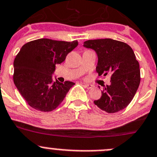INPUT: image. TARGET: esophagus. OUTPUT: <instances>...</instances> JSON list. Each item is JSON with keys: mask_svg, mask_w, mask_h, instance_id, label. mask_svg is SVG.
<instances>
[{"mask_svg": "<svg viewBox=\"0 0 157 157\" xmlns=\"http://www.w3.org/2000/svg\"><path fill=\"white\" fill-rule=\"evenodd\" d=\"M84 86L86 88H87V89H92V87H93V86H92V84H84Z\"/></svg>", "mask_w": 157, "mask_h": 157, "instance_id": "obj_1", "label": "esophagus"}]
</instances>
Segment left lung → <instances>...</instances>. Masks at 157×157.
Wrapping results in <instances>:
<instances>
[{"instance_id": "8db88e82", "label": "left lung", "mask_w": 157, "mask_h": 157, "mask_svg": "<svg viewBox=\"0 0 157 157\" xmlns=\"http://www.w3.org/2000/svg\"><path fill=\"white\" fill-rule=\"evenodd\" d=\"M83 46L96 53L98 75H112L111 83L104 87L101 98L94 101L95 105L108 113H117L126 108L140 83V65L132 48L111 38L89 40L83 43Z\"/></svg>"}]
</instances>
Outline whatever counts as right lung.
Masks as SVG:
<instances>
[{
	"mask_svg": "<svg viewBox=\"0 0 157 157\" xmlns=\"http://www.w3.org/2000/svg\"><path fill=\"white\" fill-rule=\"evenodd\" d=\"M77 45V41L40 38L22 46L14 62V82L30 106L51 112L60 105L75 83L53 81L52 75Z\"/></svg>",
	"mask_w": 157,
	"mask_h": 157,
	"instance_id": "right-lung-1",
	"label": "right lung"
}]
</instances>
